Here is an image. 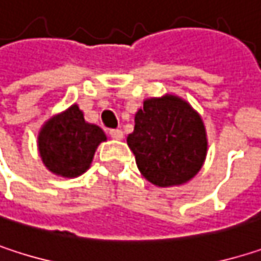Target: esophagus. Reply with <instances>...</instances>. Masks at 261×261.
<instances>
[{"mask_svg":"<svg viewBox=\"0 0 261 261\" xmlns=\"http://www.w3.org/2000/svg\"><path fill=\"white\" fill-rule=\"evenodd\" d=\"M110 137L115 139V140H122L124 133H122V130H110Z\"/></svg>","mask_w":261,"mask_h":261,"instance_id":"esophagus-1","label":"esophagus"}]
</instances>
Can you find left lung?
Masks as SVG:
<instances>
[{"label": "left lung", "mask_w": 261, "mask_h": 261, "mask_svg": "<svg viewBox=\"0 0 261 261\" xmlns=\"http://www.w3.org/2000/svg\"><path fill=\"white\" fill-rule=\"evenodd\" d=\"M127 143L140 174L159 187L190 181L201 171L208 146L199 113L172 93L143 101Z\"/></svg>", "instance_id": "8db88e82"}]
</instances>
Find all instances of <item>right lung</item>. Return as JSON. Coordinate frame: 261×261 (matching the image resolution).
Returning a JSON list of instances; mask_svg holds the SVG:
<instances>
[{"label": "right lung", "instance_id": "obj_1", "mask_svg": "<svg viewBox=\"0 0 261 261\" xmlns=\"http://www.w3.org/2000/svg\"><path fill=\"white\" fill-rule=\"evenodd\" d=\"M107 136L84 119L77 104L49 118L39 131L37 149L48 171L59 177L75 178L92 165L95 151Z\"/></svg>", "mask_w": 261, "mask_h": 261}]
</instances>
